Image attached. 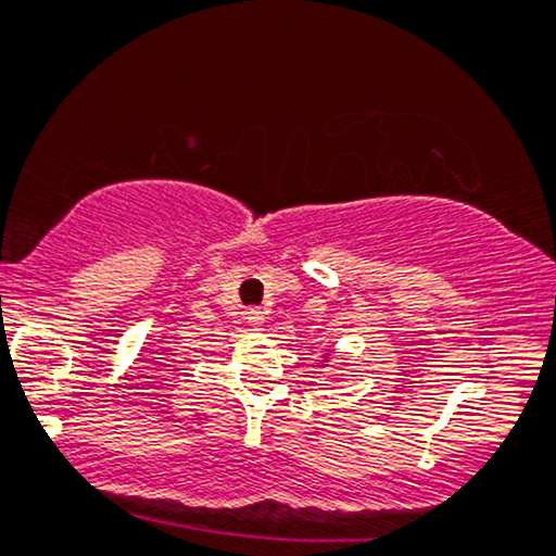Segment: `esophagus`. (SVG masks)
Instances as JSON below:
<instances>
[{
    "mask_svg": "<svg viewBox=\"0 0 556 556\" xmlns=\"http://www.w3.org/2000/svg\"><path fill=\"white\" fill-rule=\"evenodd\" d=\"M244 317L254 329H260L264 325V314H262V309H256V306H250V309L244 312Z\"/></svg>",
    "mask_w": 556,
    "mask_h": 556,
    "instance_id": "obj_1",
    "label": "esophagus"
}]
</instances>
